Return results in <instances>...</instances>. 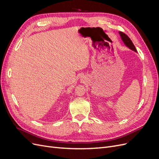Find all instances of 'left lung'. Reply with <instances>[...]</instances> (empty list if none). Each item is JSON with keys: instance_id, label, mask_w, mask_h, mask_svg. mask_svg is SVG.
<instances>
[{"instance_id": "8db88e82", "label": "left lung", "mask_w": 159, "mask_h": 159, "mask_svg": "<svg viewBox=\"0 0 159 159\" xmlns=\"http://www.w3.org/2000/svg\"><path fill=\"white\" fill-rule=\"evenodd\" d=\"M120 36L121 38V40L123 42V43L125 44L127 47H128L129 49H131V50H133L134 52H137V50L135 48V47H134V44H133L132 41L131 40V39L128 37V36L122 32H119Z\"/></svg>"}]
</instances>
